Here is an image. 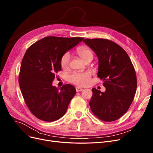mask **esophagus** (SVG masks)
<instances>
[{"instance_id": "esophagus-1", "label": "esophagus", "mask_w": 153, "mask_h": 153, "mask_svg": "<svg viewBox=\"0 0 153 153\" xmlns=\"http://www.w3.org/2000/svg\"><path fill=\"white\" fill-rule=\"evenodd\" d=\"M76 91L77 92H79V91H82L83 89L81 88H79V87H76Z\"/></svg>"}]
</instances>
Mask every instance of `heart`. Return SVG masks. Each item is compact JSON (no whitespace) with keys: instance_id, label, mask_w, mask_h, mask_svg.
Wrapping results in <instances>:
<instances>
[{"instance_id":"b5f03b06","label":"heart","mask_w":153,"mask_h":153,"mask_svg":"<svg viewBox=\"0 0 153 153\" xmlns=\"http://www.w3.org/2000/svg\"><path fill=\"white\" fill-rule=\"evenodd\" d=\"M79 55L84 61L89 58H93V52L91 49L87 47H80L77 49ZM71 59L69 52H65L61 59V65L63 69L69 67ZM91 79V73L89 72H73L69 75L68 81L78 85L84 86L88 85Z\"/></svg>"}]
</instances>
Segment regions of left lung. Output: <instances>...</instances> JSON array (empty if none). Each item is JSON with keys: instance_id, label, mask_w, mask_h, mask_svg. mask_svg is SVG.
Masks as SVG:
<instances>
[{"instance_id": "1", "label": "left lung", "mask_w": 153, "mask_h": 153, "mask_svg": "<svg viewBox=\"0 0 153 153\" xmlns=\"http://www.w3.org/2000/svg\"><path fill=\"white\" fill-rule=\"evenodd\" d=\"M83 42L98 57L97 76L104 81L105 92L95 88L91 109L101 120H117L129 109L137 88L134 66L126 52L116 43L104 39H85Z\"/></svg>"}]
</instances>
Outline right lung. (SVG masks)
<instances>
[{
  "label": "right lung",
  "mask_w": 153,
  "mask_h": 153,
  "mask_svg": "<svg viewBox=\"0 0 153 153\" xmlns=\"http://www.w3.org/2000/svg\"><path fill=\"white\" fill-rule=\"evenodd\" d=\"M84 39L45 37L33 44L25 52L19 83L26 105L41 120L56 121L67 111L76 93L75 88L68 84L58 89L52 84L56 73L61 70L62 56Z\"/></svg>",
  "instance_id": "obj_1"
}]
</instances>
